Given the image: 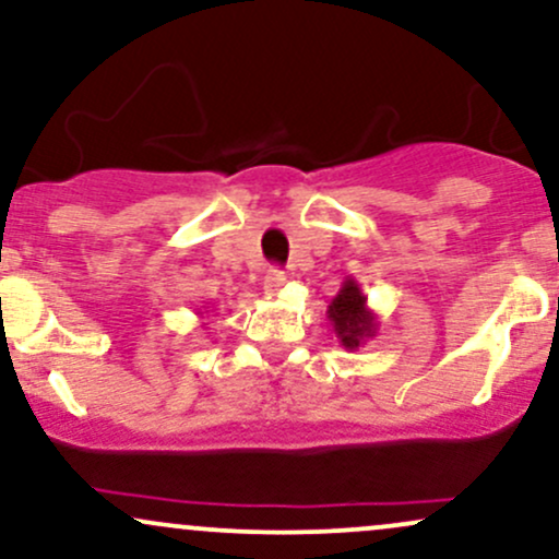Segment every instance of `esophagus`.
I'll return each mask as SVG.
<instances>
[{
  "instance_id": "1",
  "label": "esophagus",
  "mask_w": 559,
  "mask_h": 559,
  "mask_svg": "<svg viewBox=\"0 0 559 559\" xmlns=\"http://www.w3.org/2000/svg\"><path fill=\"white\" fill-rule=\"evenodd\" d=\"M284 284H286L284 271H278V267H271V271H267V275H265V292L267 294H278L281 286H284Z\"/></svg>"
}]
</instances>
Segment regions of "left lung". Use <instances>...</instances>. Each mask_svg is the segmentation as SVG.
<instances>
[{"instance_id":"1","label":"left lung","mask_w":559,"mask_h":559,"mask_svg":"<svg viewBox=\"0 0 559 559\" xmlns=\"http://www.w3.org/2000/svg\"><path fill=\"white\" fill-rule=\"evenodd\" d=\"M325 318L344 349H360L378 333V316L368 307V297L355 278L344 281L336 297L331 299Z\"/></svg>"}]
</instances>
